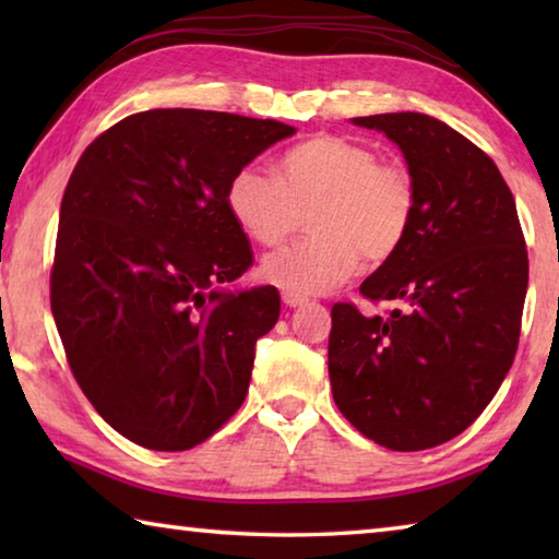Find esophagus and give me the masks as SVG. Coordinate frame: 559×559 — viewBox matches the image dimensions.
<instances>
[{
  "label": "esophagus",
  "mask_w": 559,
  "mask_h": 559,
  "mask_svg": "<svg viewBox=\"0 0 559 559\" xmlns=\"http://www.w3.org/2000/svg\"><path fill=\"white\" fill-rule=\"evenodd\" d=\"M308 298L302 296V293H296V290H283V302H286L288 308H296V306H302Z\"/></svg>",
  "instance_id": "34e87169"
}]
</instances>
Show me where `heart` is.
Instances as JSON below:
<instances>
[{
	"label": "heart",
	"instance_id": "1",
	"mask_svg": "<svg viewBox=\"0 0 559 559\" xmlns=\"http://www.w3.org/2000/svg\"><path fill=\"white\" fill-rule=\"evenodd\" d=\"M226 210L261 246H278L310 212L313 236L263 259L273 286L296 293L337 288L367 263L392 259L409 236L416 185L409 169L384 163L370 145L343 135H313L278 157L276 175L259 165L236 169Z\"/></svg>",
	"mask_w": 559,
	"mask_h": 559
}]
</instances>
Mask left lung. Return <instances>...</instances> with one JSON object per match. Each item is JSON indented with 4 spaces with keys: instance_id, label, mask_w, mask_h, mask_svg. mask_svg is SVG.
I'll return each instance as SVG.
<instances>
[{
    "instance_id": "left-lung-1",
    "label": "left lung",
    "mask_w": 559,
    "mask_h": 559,
    "mask_svg": "<svg viewBox=\"0 0 559 559\" xmlns=\"http://www.w3.org/2000/svg\"><path fill=\"white\" fill-rule=\"evenodd\" d=\"M404 153L416 214L402 249L359 293L392 302L367 318L335 302L328 370L337 409L392 451L459 437L513 365L527 290L515 200L484 150L424 112L355 118Z\"/></svg>"
}]
</instances>
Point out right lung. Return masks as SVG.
<instances>
[{"label":"right lung","instance_id":"right-lung-1","mask_svg":"<svg viewBox=\"0 0 559 559\" xmlns=\"http://www.w3.org/2000/svg\"><path fill=\"white\" fill-rule=\"evenodd\" d=\"M293 132L236 112L157 108L100 132L73 167L51 313L83 394L138 447L192 449L243 404L281 296L216 288L253 266L226 185Z\"/></svg>","mask_w":559,"mask_h":559}]
</instances>
